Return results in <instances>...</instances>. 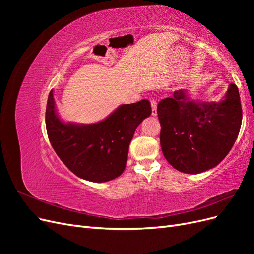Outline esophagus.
Masks as SVG:
<instances>
[{
  "mask_svg": "<svg viewBox=\"0 0 254 254\" xmlns=\"http://www.w3.org/2000/svg\"><path fill=\"white\" fill-rule=\"evenodd\" d=\"M150 105H151V115L156 117L157 115V102L155 99H150Z\"/></svg>",
  "mask_w": 254,
  "mask_h": 254,
  "instance_id": "obj_1",
  "label": "esophagus"
}]
</instances>
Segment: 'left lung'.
I'll return each instance as SVG.
<instances>
[{
	"mask_svg": "<svg viewBox=\"0 0 254 254\" xmlns=\"http://www.w3.org/2000/svg\"><path fill=\"white\" fill-rule=\"evenodd\" d=\"M160 144L174 168L199 174L218 165L240 133L243 111L240 92L230 83L220 102H198L187 90L175 91L157 107Z\"/></svg>",
	"mask_w": 254,
	"mask_h": 254,
	"instance_id": "left-lung-1",
	"label": "left lung"
}]
</instances>
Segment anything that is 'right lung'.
Here are the masks:
<instances>
[{
  "label": "right lung",
  "mask_w": 254,
  "mask_h": 254,
  "mask_svg": "<svg viewBox=\"0 0 254 254\" xmlns=\"http://www.w3.org/2000/svg\"><path fill=\"white\" fill-rule=\"evenodd\" d=\"M150 114L149 101L142 99L121 105L108 118L95 124L64 123L56 112L52 90L45 125L54 150L68 170L81 179L106 182L124 172L135 129Z\"/></svg>",
  "instance_id": "obj_1"
}]
</instances>
